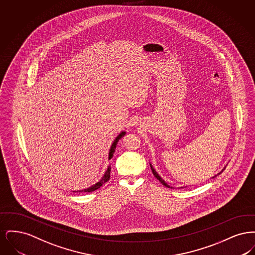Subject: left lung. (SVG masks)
I'll use <instances>...</instances> for the list:
<instances>
[{"label": "left lung", "instance_id": "1", "mask_svg": "<svg viewBox=\"0 0 255 255\" xmlns=\"http://www.w3.org/2000/svg\"><path fill=\"white\" fill-rule=\"evenodd\" d=\"M150 166H151V170H152V172H153V174H154V176H155V177H156V178H157V179H158V181H159V182H161V183H162V184H163V185H164V186H166V187H168V188H173V187H172V186H170L169 184H167V183H166V182H165V181H164V180H163V179H162V178H161V177H160V176H159V175H158V172H157V171H156V170L154 169V168H153V166H152V164H151V163H150ZM225 168H226V166H225V167H224V168H223V169H222V171H221V172H219L218 174H217V175H215V176H214V177H212V179H213V178H215V177H217V176H218V175H220V174H221V173H222V172H223V171H224V170H225ZM179 188H182V187H179Z\"/></svg>", "mask_w": 255, "mask_h": 255}]
</instances>
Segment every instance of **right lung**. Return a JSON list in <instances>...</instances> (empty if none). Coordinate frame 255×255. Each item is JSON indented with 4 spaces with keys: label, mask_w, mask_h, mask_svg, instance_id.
Wrapping results in <instances>:
<instances>
[{
    "label": "right lung",
    "mask_w": 255,
    "mask_h": 255,
    "mask_svg": "<svg viewBox=\"0 0 255 255\" xmlns=\"http://www.w3.org/2000/svg\"><path fill=\"white\" fill-rule=\"evenodd\" d=\"M125 133H126V131H122L121 133H119V134L117 135V137L114 139V141H113L112 145L110 147L108 159H111V158H113L114 153H115V150H116V147H117V144H118L119 140L122 138V136H123ZM110 172H111V166L109 165V166L107 167L106 171H105L104 175L102 176V178H101L98 182H96V183H95V184H93V185H91V186H90V187H88V188L82 189V190H77V192H93V191L97 190V189H98L100 186H102V184H103V183H105V182H107L109 181ZM73 192H76V191H73Z\"/></svg>",
    "instance_id": "obj_1"
}]
</instances>
